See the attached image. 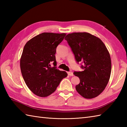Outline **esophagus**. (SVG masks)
Masks as SVG:
<instances>
[{"mask_svg": "<svg viewBox=\"0 0 127 127\" xmlns=\"http://www.w3.org/2000/svg\"><path fill=\"white\" fill-rule=\"evenodd\" d=\"M68 75H69V76H72L74 75V74H73V73H72V72H71V71H69V72H68Z\"/></svg>", "mask_w": 127, "mask_h": 127, "instance_id": "obj_1", "label": "esophagus"}]
</instances>
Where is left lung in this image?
Instances as JSON below:
<instances>
[{"label": "left lung", "mask_w": 127, "mask_h": 127, "mask_svg": "<svg viewBox=\"0 0 127 127\" xmlns=\"http://www.w3.org/2000/svg\"><path fill=\"white\" fill-rule=\"evenodd\" d=\"M82 71H75L80 82L76 90L86 99H92L102 92L110 77L111 61L106 47L99 37L88 33H73L65 37Z\"/></svg>", "instance_id": "obj_1"}]
</instances>
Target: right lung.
I'll return each instance as SVG.
<instances>
[{
  "mask_svg": "<svg viewBox=\"0 0 127 127\" xmlns=\"http://www.w3.org/2000/svg\"><path fill=\"white\" fill-rule=\"evenodd\" d=\"M65 35L42 33L29 40L24 47L20 59L21 73L29 90L37 96L50 95L68 76L56 66V48ZM51 63L54 67H50Z\"/></svg>",
  "mask_w": 127,
  "mask_h": 127,
  "instance_id": "obj_1",
  "label": "right lung"
}]
</instances>
